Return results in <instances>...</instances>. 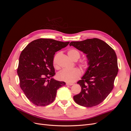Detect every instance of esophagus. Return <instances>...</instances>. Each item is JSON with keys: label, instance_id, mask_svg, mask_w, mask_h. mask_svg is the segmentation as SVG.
Here are the masks:
<instances>
[{"label": "esophagus", "instance_id": "obj_1", "mask_svg": "<svg viewBox=\"0 0 131 131\" xmlns=\"http://www.w3.org/2000/svg\"><path fill=\"white\" fill-rule=\"evenodd\" d=\"M73 84H72V83H68V82H67L66 83V85H68V86H72L73 85Z\"/></svg>", "mask_w": 131, "mask_h": 131}]
</instances>
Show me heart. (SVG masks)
<instances>
[{"label": "heart", "mask_w": 131, "mask_h": 131, "mask_svg": "<svg viewBox=\"0 0 131 131\" xmlns=\"http://www.w3.org/2000/svg\"><path fill=\"white\" fill-rule=\"evenodd\" d=\"M68 54L69 57L73 61H77L80 58V54L79 51L75 49H71L68 51ZM53 64L54 67H57L56 63V57L53 60ZM80 66L83 68H86L88 66V63L86 61L80 62ZM81 72L80 69L74 68L72 69H63L59 72L57 74V78L61 81L67 82H73L80 78Z\"/></svg>", "instance_id": "heart-1"}]
</instances>
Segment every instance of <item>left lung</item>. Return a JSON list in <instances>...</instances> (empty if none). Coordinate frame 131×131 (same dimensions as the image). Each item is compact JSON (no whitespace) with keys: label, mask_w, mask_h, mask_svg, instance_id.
Instances as JSON below:
<instances>
[{"label":"left lung","mask_w":131,"mask_h":131,"mask_svg":"<svg viewBox=\"0 0 131 131\" xmlns=\"http://www.w3.org/2000/svg\"><path fill=\"white\" fill-rule=\"evenodd\" d=\"M73 46L86 54L88 68L77 84L81 91L73 97L80 105L92 107L103 101L112 92L118 72L115 52L108 43L97 38L72 41Z\"/></svg>","instance_id":"8db88e82"}]
</instances>
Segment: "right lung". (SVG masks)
Masks as SVG:
<instances>
[{
	"label": "right lung",
	"mask_w": 131,
	"mask_h": 131,
	"mask_svg": "<svg viewBox=\"0 0 131 131\" xmlns=\"http://www.w3.org/2000/svg\"><path fill=\"white\" fill-rule=\"evenodd\" d=\"M68 42L51 39H39L30 42L19 58L17 74L19 85L33 104L46 106L55 100L57 90L66 85L52 78L55 52L64 48Z\"/></svg>",
	"instance_id": "add662e5"
}]
</instances>
